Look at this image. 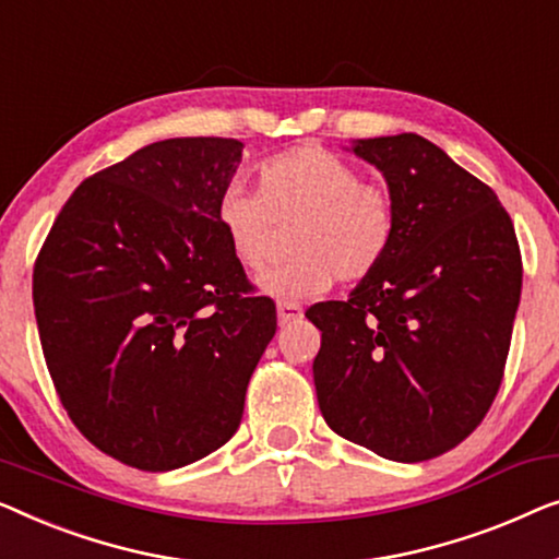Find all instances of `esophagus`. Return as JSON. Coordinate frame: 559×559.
Wrapping results in <instances>:
<instances>
[{"label":"esophagus","mask_w":559,"mask_h":559,"mask_svg":"<svg viewBox=\"0 0 559 559\" xmlns=\"http://www.w3.org/2000/svg\"><path fill=\"white\" fill-rule=\"evenodd\" d=\"M298 319H304V309H301V306H298V304H288V301L278 304V324H281V326L294 324V321H298Z\"/></svg>","instance_id":"esophagus-1"}]
</instances>
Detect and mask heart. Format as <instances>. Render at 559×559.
<instances>
[{"label": "heart", "mask_w": 559, "mask_h": 559, "mask_svg": "<svg viewBox=\"0 0 559 559\" xmlns=\"http://www.w3.org/2000/svg\"><path fill=\"white\" fill-rule=\"evenodd\" d=\"M233 255L248 273H263L288 227L286 263L263 281L276 298H311L334 276L361 281L380 269L397 235V207L382 185L361 182L355 164L321 146H298L258 169V192L233 185L215 210Z\"/></svg>", "instance_id": "heart-1"}]
</instances>
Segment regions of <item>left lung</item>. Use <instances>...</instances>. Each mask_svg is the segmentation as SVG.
I'll return each mask as SVG.
<instances>
[{"instance_id": "obj_1", "label": "left lung", "mask_w": 559, "mask_h": 559, "mask_svg": "<svg viewBox=\"0 0 559 559\" xmlns=\"http://www.w3.org/2000/svg\"><path fill=\"white\" fill-rule=\"evenodd\" d=\"M397 207L390 255L321 332L313 384L326 426L390 461L418 463L474 433L497 397L522 294L512 217L491 187L418 133L357 139Z\"/></svg>"}]
</instances>
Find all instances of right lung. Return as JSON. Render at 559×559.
<instances>
[{
    "label": "right lung",
    "instance_id": "obj_1",
    "mask_svg": "<svg viewBox=\"0 0 559 559\" xmlns=\"http://www.w3.org/2000/svg\"><path fill=\"white\" fill-rule=\"evenodd\" d=\"M238 139L148 144L60 210L33 273L43 355L75 428L141 471L217 451L240 426L276 304L219 230Z\"/></svg>",
    "mask_w": 559,
    "mask_h": 559
}]
</instances>
